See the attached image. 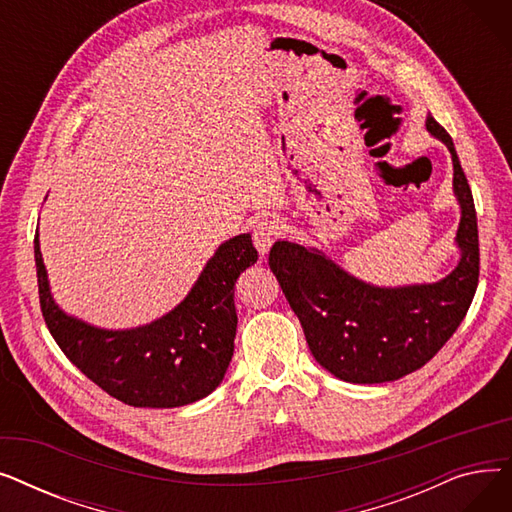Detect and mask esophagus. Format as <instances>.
<instances>
[{
	"label": "esophagus",
	"mask_w": 512,
	"mask_h": 512,
	"mask_svg": "<svg viewBox=\"0 0 512 512\" xmlns=\"http://www.w3.org/2000/svg\"><path fill=\"white\" fill-rule=\"evenodd\" d=\"M280 234V222L276 218H265L261 220L253 230V242L261 255L272 249L274 238Z\"/></svg>",
	"instance_id": "esophagus-1"
}]
</instances>
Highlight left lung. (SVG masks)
<instances>
[{"label": "left lung", "mask_w": 512, "mask_h": 512, "mask_svg": "<svg viewBox=\"0 0 512 512\" xmlns=\"http://www.w3.org/2000/svg\"><path fill=\"white\" fill-rule=\"evenodd\" d=\"M427 132L452 157V191L461 207L454 270L438 282L373 286L348 274L315 247L278 240L270 267L297 313L315 361L351 384L405 378L432 359L461 326L479 280L477 215L450 134L432 118Z\"/></svg>", "instance_id": "1"}]
</instances>
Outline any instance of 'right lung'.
Masks as SVG:
<instances>
[{
    "label": "right lung",
    "instance_id": "right-lung-1",
    "mask_svg": "<svg viewBox=\"0 0 512 512\" xmlns=\"http://www.w3.org/2000/svg\"><path fill=\"white\" fill-rule=\"evenodd\" d=\"M257 257L251 234H238L215 249L172 311L147 326L105 330L53 301L39 232L35 236L39 301L53 340L101 390L124 405L149 409L191 405L222 384L238 324L234 284Z\"/></svg>",
    "mask_w": 512,
    "mask_h": 512
}]
</instances>
